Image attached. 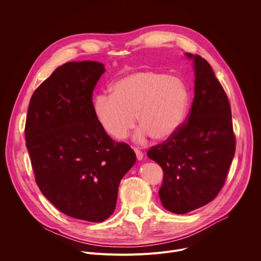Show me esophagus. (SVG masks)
Here are the masks:
<instances>
[{
  "label": "esophagus",
  "mask_w": 261,
  "mask_h": 261,
  "mask_svg": "<svg viewBox=\"0 0 261 261\" xmlns=\"http://www.w3.org/2000/svg\"><path fill=\"white\" fill-rule=\"evenodd\" d=\"M134 152H135V154H136L137 160H142V158H143V153H142L140 150H138V148H134Z\"/></svg>",
  "instance_id": "34e87169"
}]
</instances>
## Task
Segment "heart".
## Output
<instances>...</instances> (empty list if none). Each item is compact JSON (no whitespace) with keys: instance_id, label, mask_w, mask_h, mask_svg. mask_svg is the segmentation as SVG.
Segmentation results:
<instances>
[{"instance_id":"b5f03b06","label":"heart","mask_w":261,"mask_h":261,"mask_svg":"<svg viewBox=\"0 0 261 261\" xmlns=\"http://www.w3.org/2000/svg\"><path fill=\"white\" fill-rule=\"evenodd\" d=\"M111 94L94 100V115L102 129L118 139L127 136L136 123L141 124L135 140L150 135L156 140L172 136L184 122L189 92L184 82L150 69L130 72L110 87Z\"/></svg>"}]
</instances>
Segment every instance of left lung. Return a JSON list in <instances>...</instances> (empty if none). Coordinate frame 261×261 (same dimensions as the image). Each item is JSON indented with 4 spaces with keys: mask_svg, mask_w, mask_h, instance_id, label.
<instances>
[{
    "mask_svg": "<svg viewBox=\"0 0 261 261\" xmlns=\"http://www.w3.org/2000/svg\"><path fill=\"white\" fill-rule=\"evenodd\" d=\"M186 56L193 59L195 70V96L187 120L172 136L147 151V157L163 169L162 205L179 215L207 204L219 194L236 153L224 89L205 59Z\"/></svg>",
    "mask_w": 261,
    "mask_h": 261,
    "instance_id": "8db88e82",
    "label": "left lung"
}]
</instances>
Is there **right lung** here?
Returning a JSON list of instances; mask_svg holds the SVG:
<instances>
[{"label":"right lung","mask_w":261,"mask_h":261,"mask_svg":"<svg viewBox=\"0 0 261 261\" xmlns=\"http://www.w3.org/2000/svg\"><path fill=\"white\" fill-rule=\"evenodd\" d=\"M104 71L93 61L58 67L32 95L24 127L40 191L62 213L89 222L113 215L120 181L136 161L95 118L93 92Z\"/></svg>","instance_id":"obj_1"}]
</instances>
